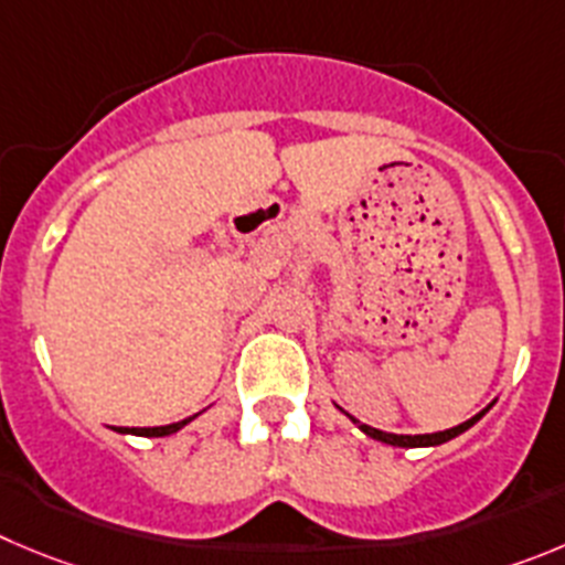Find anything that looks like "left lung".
Masks as SVG:
<instances>
[{
    "label": "left lung",
    "instance_id": "1",
    "mask_svg": "<svg viewBox=\"0 0 565 565\" xmlns=\"http://www.w3.org/2000/svg\"><path fill=\"white\" fill-rule=\"evenodd\" d=\"M484 413H488V409H482L479 415H473V418L466 420V424L451 426V429H446V431H431V435H393V431H382V429H373V426H367V424H360L356 418H351V420H354V424L360 426L367 437H373V440H382V443H387V446H402V449H420V446H440V443L462 435V431L471 429V426L477 424Z\"/></svg>",
    "mask_w": 565,
    "mask_h": 565
}]
</instances>
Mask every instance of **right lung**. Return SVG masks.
<instances>
[{"label": "right lung", "mask_w": 565, "mask_h": 565, "mask_svg": "<svg viewBox=\"0 0 565 565\" xmlns=\"http://www.w3.org/2000/svg\"><path fill=\"white\" fill-rule=\"evenodd\" d=\"M192 418L178 420V424H170V426H150V429H116V431H134V435H141V437H167V435H172V431L183 429V426H186Z\"/></svg>", "instance_id": "obj_1"}]
</instances>
